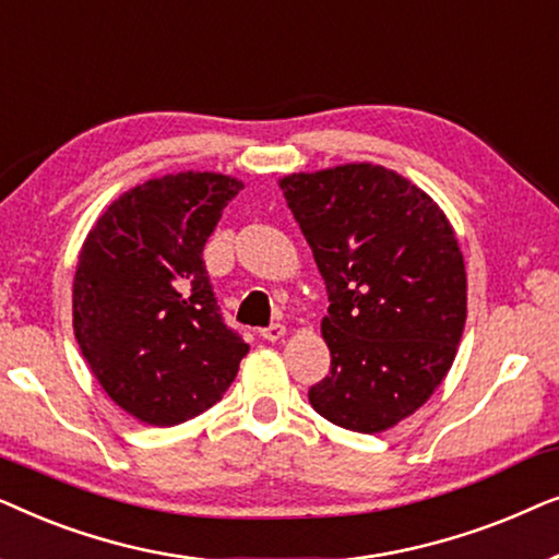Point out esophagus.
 Wrapping results in <instances>:
<instances>
[{
    "mask_svg": "<svg viewBox=\"0 0 559 559\" xmlns=\"http://www.w3.org/2000/svg\"><path fill=\"white\" fill-rule=\"evenodd\" d=\"M285 333H287V328H285V325H282V323H272L270 328H264V331L259 333V335H262L264 341H270V343H277V341L285 338Z\"/></svg>",
    "mask_w": 559,
    "mask_h": 559,
    "instance_id": "34e87169",
    "label": "esophagus"
}]
</instances>
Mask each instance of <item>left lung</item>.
<instances>
[{
    "label": "left lung",
    "instance_id": "8db88e82",
    "mask_svg": "<svg viewBox=\"0 0 559 559\" xmlns=\"http://www.w3.org/2000/svg\"><path fill=\"white\" fill-rule=\"evenodd\" d=\"M328 287L320 323L331 373L310 386L328 423L377 435L415 415L448 377L468 316V280L438 203L371 163L280 180Z\"/></svg>",
    "mask_w": 559,
    "mask_h": 559
}]
</instances>
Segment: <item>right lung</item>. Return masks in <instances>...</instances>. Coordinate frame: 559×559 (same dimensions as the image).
I'll list each match as a JSON object with an SVG mask.
<instances>
[{
  "mask_svg": "<svg viewBox=\"0 0 559 559\" xmlns=\"http://www.w3.org/2000/svg\"><path fill=\"white\" fill-rule=\"evenodd\" d=\"M243 182L175 173L121 193L83 241L73 333L127 415L173 427L213 407L249 346L221 318L203 247Z\"/></svg>",
  "mask_w": 559,
  "mask_h": 559,
  "instance_id": "1",
  "label": "right lung"
}]
</instances>
